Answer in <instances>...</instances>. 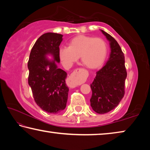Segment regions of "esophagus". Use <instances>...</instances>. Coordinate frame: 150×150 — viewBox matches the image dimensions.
<instances>
[{"label": "esophagus", "mask_w": 150, "mask_h": 150, "mask_svg": "<svg viewBox=\"0 0 150 150\" xmlns=\"http://www.w3.org/2000/svg\"><path fill=\"white\" fill-rule=\"evenodd\" d=\"M83 69H76L69 76L67 79V85L71 88H75L80 84L83 80L82 75Z\"/></svg>", "instance_id": "esophagus-1"}]
</instances>
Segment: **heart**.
<instances>
[{
  "label": "heart",
  "mask_w": 150,
  "mask_h": 150,
  "mask_svg": "<svg viewBox=\"0 0 150 150\" xmlns=\"http://www.w3.org/2000/svg\"><path fill=\"white\" fill-rule=\"evenodd\" d=\"M68 47L59 50L63 65L69 68L80 57L81 63L88 69H96L103 64L107 55V45L100 38L80 35L68 42Z\"/></svg>",
  "instance_id": "b5f03b06"
}]
</instances>
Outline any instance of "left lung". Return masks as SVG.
Returning a JSON list of instances; mask_svg holds the SVG:
<instances>
[{
	"label": "left lung",
	"mask_w": 150,
	"mask_h": 150,
	"mask_svg": "<svg viewBox=\"0 0 150 150\" xmlns=\"http://www.w3.org/2000/svg\"><path fill=\"white\" fill-rule=\"evenodd\" d=\"M100 31L110 42L111 52L107 62L96 72L91 84L90 102L96 113L105 114L116 108L123 98L127 72L124 55L118 42L108 33Z\"/></svg>",
	"instance_id": "1"
}]
</instances>
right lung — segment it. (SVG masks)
Masks as SVG:
<instances>
[{"label": "right lung", "mask_w": 150, "mask_h": 150, "mask_svg": "<svg viewBox=\"0 0 150 150\" xmlns=\"http://www.w3.org/2000/svg\"><path fill=\"white\" fill-rule=\"evenodd\" d=\"M63 35L47 32L42 35L33 46L28 67V84L38 106L48 113L57 114L64 110L69 88L65 83L67 73L57 67L59 45ZM47 54L52 55L49 60Z\"/></svg>", "instance_id": "1"}]
</instances>
